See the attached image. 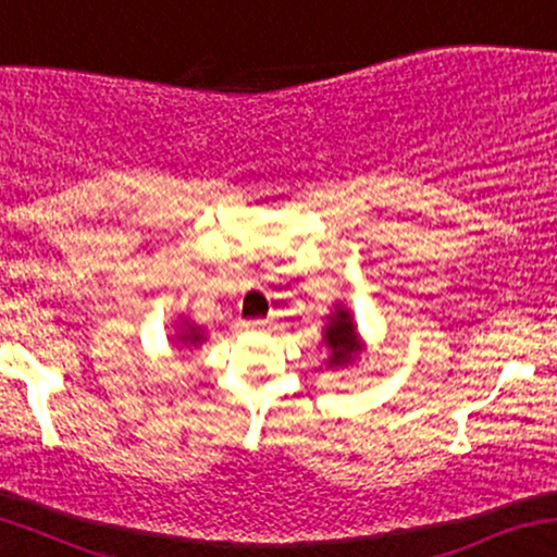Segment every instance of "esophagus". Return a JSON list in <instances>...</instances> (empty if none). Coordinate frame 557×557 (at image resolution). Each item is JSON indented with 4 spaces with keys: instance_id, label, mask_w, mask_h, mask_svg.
Segmentation results:
<instances>
[{
    "instance_id": "34e87169",
    "label": "esophagus",
    "mask_w": 557,
    "mask_h": 557,
    "mask_svg": "<svg viewBox=\"0 0 557 557\" xmlns=\"http://www.w3.org/2000/svg\"><path fill=\"white\" fill-rule=\"evenodd\" d=\"M265 326V321H262V318H249V321H245V329H262Z\"/></svg>"
}]
</instances>
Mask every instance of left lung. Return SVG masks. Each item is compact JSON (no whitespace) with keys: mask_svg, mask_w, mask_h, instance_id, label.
<instances>
[{"mask_svg":"<svg viewBox=\"0 0 557 557\" xmlns=\"http://www.w3.org/2000/svg\"><path fill=\"white\" fill-rule=\"evenodd\" d=\"M323 342L329 347V366H347L358 355V334H355V323L347 310L336 308L334 315L329 318V326L323 331Z\"/></svg>","mask_w":557,"mask_h":557,"instance_id":"obj_1","label":"left lung"}]
</instances>
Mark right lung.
I'll return each instance as SVG.
<instances>
[{
    "mask_svg": "<svg viewBox=\"0 0 557 557\" xmlns=\"http://www.w3.org/2000/svg\"><path fill=\"white\" fill-rule=\"evenodd\" d=\"M181 342H186V345H197V342H202V334H199L197 326L186 323V331L181 334Z\"/></svg>",
    "mask_w": 557,
    "mask_h": 557,
    "instance_id": "1",
    "label": "right lung"
}]
</instances>
